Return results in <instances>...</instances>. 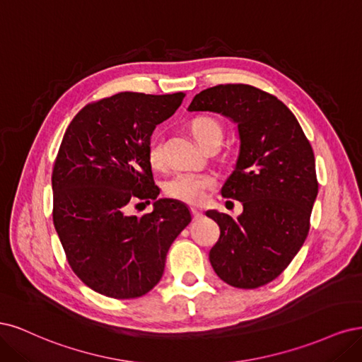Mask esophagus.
Segmentation results:
<instances>
[{"label": "esophagus", "mask_w": 362, "mask_h": 362, "mask_svg": "<svg viewBox=\"0 0 362 362\" xmlns=\"http://www.w3.org/2000/svg\"><path fill=\"white\" fill-rule=\"evenodd\" d=\"M191 214H192V219H194V221H198V219H200V218L203 216V214H202L200 211H198V209H191Z\"/></svg>", "instance_id": "obj_1"}]
</instances>
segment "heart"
Wrapping results in <instances>:
<instances>
[{"instance_id": "obj_1", "label": "heart", "mask_w": 362, "mask_h": 362, "mask_svg": "<svg viewBox=\"0 0 362 362\" xmlns=\"http://www.w3.org/2000/svg\"><path fill=\"white\" fill-rule=\"evenodd\" d=\"M192 135L197 141L206 146L209 141L218 138L223 139V129L216 120L211 117H197L191 123ZM147 158L150 164L160 168L165 165V153H164V141L162 138L155 135L150 138L147 144ZM216 179L209 173L198 171H182L177 173L164 183V192L170 198L179 200L188 204H198L204 200L206 192L215 188Z\"/></svg>"}]
</instances>
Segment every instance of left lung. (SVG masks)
Returning a JSON list of instances; mask_svg holds the SVG:
<instances>
[{
	"mask_svg": "<svg viewBox=\"0 0 362 362\" xmlns=\"http://www.w3.org/2000/svg\"><path fill=\"white\" fill-rule=\"evenodd\" d=\"M188 110L238 123L239 158L221 194L240 202L243 212L238 219L206 212L221 230L209 260L224 283L262 287L281 275L310 231L319 191L311 144L281 100L248 84L206 88Z\"/></svg>",
	"mask_w": 362,
	"mask_h": 362,
	"instance_id": "obj_1",
	"label": "left lung"
}]
</instances>
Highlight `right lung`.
I'll use <instances>...</instances> for the list:
<instances>
[{"mask_svg": "<svg viewBox=\"0 0 362 362\" xmlns=\"http://www.w3.org/2000/svg\"><path fill=\"white\" fill-rule=\"evenodd\" d=\"M185 93L124 91L91 102L67 126L54 162L52 219L72 271L114 299H134L164 274L167 252L191 223L189 209L158 198L147 144ZM138 201L154 212L130 215Z\"/></svg>", "mask_w": 362, "mask_h": 362, "instance_id": "obj_1", "label": "right lung"}]
</instances>
